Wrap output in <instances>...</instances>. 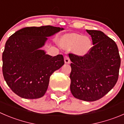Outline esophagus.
<instances>
[{"instance_id":"obj_1","label":"esophagus","mask_w":124,"mask_h":124,"mask_svg":"<svg viewBox=\"0 0 124 124\" xmlns=\"http://www.w3.org/2000/svg\"><path fill=\"white\" fill-rule=\"evenodd\" d=\"M64 61H65V63H70V59L69 57H68V56H65Z\"/></svg>"}]
</instances>
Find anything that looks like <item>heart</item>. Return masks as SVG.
Instances as JSON below:
<instances>
[{
    "label": "heart",
    "instance_id": "obj_1",
    "mask_svg": "<svg viewBox=\"0 0 124 124\" xmlns=\"http://www.w3.org/2000/svg\"><path fill=\"white\" fill-rule=\"evenodd\" d=\"M60 44L63 47L73 48L76 54L81 56L87 54L92 46V42L88 37L76 33L63 36L60 40Z\"/></svg>",
    "mask_w": 124,
    "mask_h": 124
}]
</instances>
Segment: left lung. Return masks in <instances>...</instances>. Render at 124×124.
Returning a JSON list of instances; mask_svg holds the SVG:
<instances>
[{
    "label": "left lung",
    "instance_id": "obj_1",
    "mask_svg": "<svg viewBox=\"0 0 124 124\" xmlns=\"http://www.w3.org/2000/svg\"><path fill=\"white\" fill-rule=\"evenodd\" d=\"M93 46L84 56L69 53L71 71L70 90L74 98L95 101L104 97L116 84L121 65L117 46L98 30H88Z\"/></svg>",
    "mask_w": 124,
    "mask_h": 124
}]
</instances>
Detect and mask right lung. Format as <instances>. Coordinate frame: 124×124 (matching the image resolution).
<instances>
[{
	"label": "right lung",
	"instance_id": "obj_1",
	"mask_svg": "<svg viewBox=\"0 0 124 124\" xmlns=\"http://www.w3.org/2000/svg\"><path fill=\"white\" fill-rule=\"evenodd\" d=\"M63 28L50 26L26 27L12 34L2 54V71L7 85L17 95L25 99L42 97L51 74L64 64L62 54H46L40 50L47 37Z\"/></svg>",
	"mask_w": 124,
	"mask_h": 124
}]
</instances>
